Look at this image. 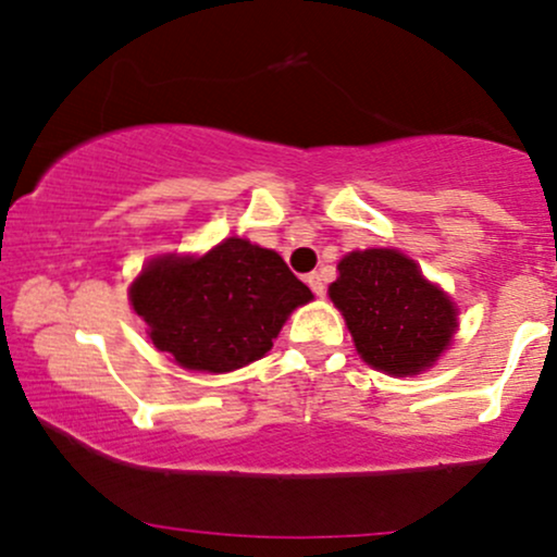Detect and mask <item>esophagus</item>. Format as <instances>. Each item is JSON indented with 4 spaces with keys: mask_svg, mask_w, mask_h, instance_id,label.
<instances>
[{
    "mask_svg": "<svg viewBox=\"0 0 557 557\" xmlns=\"http://www.w3.org/2000/svg\"><path fill=\"white\" fill-rule=\"evenodd\" d=\"M306 283H309L311 290H314V296L322 298L324 293H327V285H324V277L319 272H311L309 277H306Z\"/></svg>",
    "mask_w": 557,
    "mask_h": 557,
    "instance_id": "1",
    "label": "esophagus"
}]
</instances>
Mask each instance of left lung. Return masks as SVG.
<instances>
[{"label": "left lung", "instance_id": "8db88e82", "mask_svg": "<svg viewBox=\"0 0 557 557\" xmlns=\"http://www.w3.org/2000/svg\"><path fill=\"white\" fill-rule=\"evenodd\" d=\"M330 298L343 311L361 359L387 374H417L456 332V309L411 259L389 248L348 253Z\"/></svg>", "mask_w": 557, "mask_h": 557}]
</instances>
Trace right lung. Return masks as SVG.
I'll return each instance as SVG.
<instances>
[{
	"label": "right lung",
	"instance_id": "right-lung-1",
	"mask_svg": "<svg viewBox=\"0 0 557 557\" xmlns=\"http://www.w3.org/2000/svg\"><path fill=\"white\" fill-rule=\"evenodd\" d=\"M314 298L274 251L227 238L201 259L151 261L131 304L159 350L196 372H233L272 348L287 314Z\"/></svg>",
	"mask_w": 557,
	"mask_h": 557
}]
</instances>
